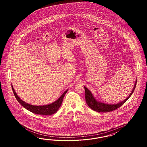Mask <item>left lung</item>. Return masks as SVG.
I'll return each mask as SVG.
<instances>
[{"label": "left lung", "mask_w": 147, "mask_h": 147, "mask_svg": "<svg viewBox=\"0 0 147 147\" xmlns=\"http://www.w3.org/2000/svg\"><path fill=\"white\" fill-rule=\"evenodd\" d=\"M136 82H137V81H136L133 90H132L131 94L129 95V96L126 99H125V100L122 101V102L115 104V105H108V104H106L104 103L98 102L94 98L92 94L91 93V92L89 91V90H88L85 86H84L85 89L86 101L89 107L95 111L106 113V112H110V111H115L116 109L119 108L121 106H122L128 100V98L130 97V96L132 95V94L133 93L134 89L135 88V87L136 85Z\"/></svg>", "instance_id": "obj_1"}]
</instances>
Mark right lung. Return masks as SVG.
I'll list each match as a JSON object with an SVG mask.
<instances>
[{
  "label": "right lung",
  "mask_w": 147,
  "mask_h": 147,
  "mask_svg": "<svg viewBox=\"0 0 147 147\" xmlns=\"http://www.w3.org/2000/svg\"><path fill=\"white\" fill-rule=\"evenodd\" d=\"M12 88L16 99L22 107L26 108L28 111H31L33 113L39 114V115H51L55 113L57 111H58L59 108L62 104V100L64 98V96L65 95V94L68 91V90H66L56 101L51 104H49L48 105H45V106H33V105H31L28 103L25 102L24 101H22L16 93L12 85Z\"/></svg>",
  "instance_id": "obj_1"
}]
</instances>
